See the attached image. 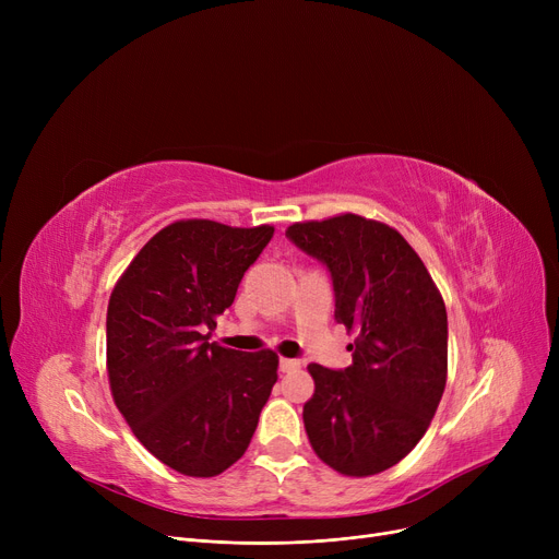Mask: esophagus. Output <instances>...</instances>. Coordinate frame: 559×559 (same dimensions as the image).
<instances>
[{"label": "esophagus", "mask_w": 559, "mask_h": 559, "mask_svg": "<svg viewBox=\"0 0 559 559\" xmlns=\"http://www.w3.org/2000/svg\"><path fill=\"white\" fill-rule=\"evenodd\" d=\"M278 367H281V371H283V373H292V371L301 369V362H299V360H292V358H281Z\"/></svg>", "instance_id": "obj_1"}]
</instances>
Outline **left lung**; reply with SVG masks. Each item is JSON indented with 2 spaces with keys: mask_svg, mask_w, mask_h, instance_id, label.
I'll list each match as a JSON object with an SVG mask.
<instances>
[{
  "mask_svg": "<svg viewBox=\"0 0 559 559\" xmlns=\"http://www.w3.org/2000/svg\"><path fill=\"white\" fill-rule=\"evenodd\" d=\"M287 238L333 276L335 319L356 333L354 365H308L310 447L342 476L385 472L426 435L449 371L447 306L403 235L344 213L287 226Z\"/></svg>",
  "mask_w": 559,
  "mask_h": 559,
  "instance_id": "1",
  "label": "left lung"
}]
</instances>
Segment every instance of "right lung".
I'll return each mask as SVG.
<instances>
[{"label": "right lung", "instance_id": "1", "mask_svg": "<svg viewBox=\"0 0 559 559\" xmlns=\"http://www.w3.org/2000/svg\"><path fill=\"white\" fill-rule=\"evenodd\" d=\"M274 226L179 219L115 283L106 317L112 401L140 444L174 472L219 476L249 449L276 383L272 348L209 342Z\"/></svg>", "mask_w": 559, "mask_h": 559}]
</instances>
